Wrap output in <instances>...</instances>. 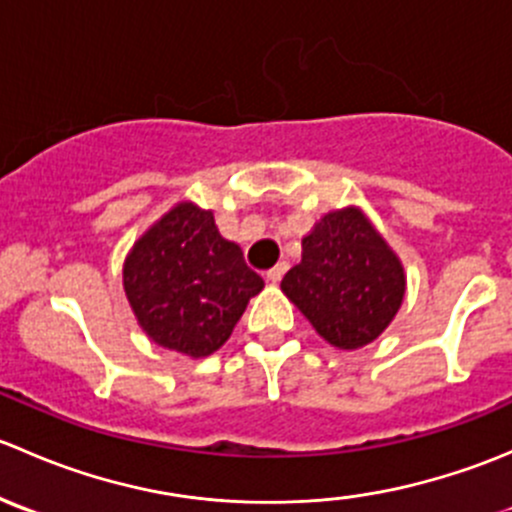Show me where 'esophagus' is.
Instances as JSON below:
<instances>
[{"label":"esophagus","instance_id":"34e87169","mask_svg":"<svg viewBox=\"0 0 512 512\" xmlns=\"http://www.w3.org/2000/svg\"><path fill=\"white\" fill-rule=\"evenodd\" d=\"M285 272H287V262H280V265H275L270 272H267V280H270L272 285H277V282L285 277Z\"/></svg>","mask_w":512,"mask_h":512}]
</instances>
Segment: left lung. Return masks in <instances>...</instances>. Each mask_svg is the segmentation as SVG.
<instances>
[{"mask_svg":"<svg viewBox=\"0 0 512 512\" xmlns=\"http://www.w3.org/2000/svg\"><path fill=\"white\" fill-rule=\"evenodd\" d=\"M282 292L324 342L352 352L394 322L406 272L364 210L349 205L302 237V262L287 272Z\"/></svg>","mask_w":512,"mask_h":512,"instance_id":"left-lung-1","label":"left lung"}]
</instances>
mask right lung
Returning a JSON list of instances; mask_svg holds the SVG:
<instances>
[{
	"label": "right lung",
	"mask_w": 512,
	"mask_h": 512,
	"mask_svg": "<svg viewBox=\"0 0 512 512\" xmlns=\"http://www.w3.org/2000/svg\"><path fill=\"white\" fill-rule=\"evenodd\" d=\"M265 282L225 240L213 210L183 200L128 250L123 289L138 327L158 347L203 359L218 352Z\"/></svg>",
	"instance_id": "obj_1"
}]
</instances>
